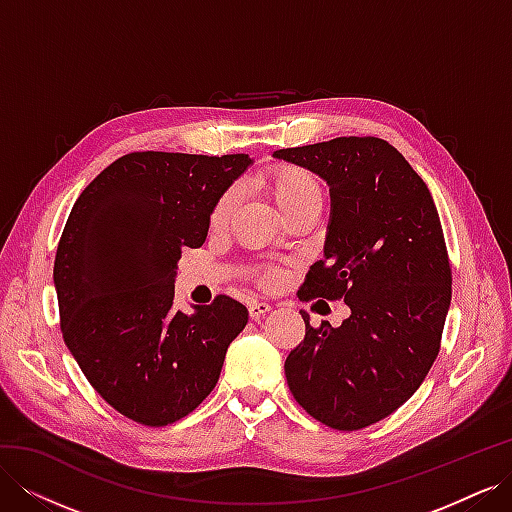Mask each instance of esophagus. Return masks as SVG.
<instances>
[{
    "mask_svg": "<svg viewBox=\"0 0 512 512\" xmlns=\"http://www.w3.org/2000/svg\"><path fill=\"white\" fill-rule=\"evenodd\" d=\"M247 312H250V316L254 320H258V318L265 316L267 312H271V305L265 303V301H252L250 305H247Z\"/></svg>",
    "mask_w": 512,
    "mask_h": 512,
    "instance_id": "1",
    "label": "esophagus"
}]
</instances>
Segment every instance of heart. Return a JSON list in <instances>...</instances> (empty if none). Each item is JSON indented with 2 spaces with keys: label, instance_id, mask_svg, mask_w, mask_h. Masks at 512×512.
Returning <instances> with one entry per match:
<instances>
[{
  "label": "heart",
  "instance_id": "heart-1",
  "mask_svg": "<svg viewBox=\"0 0 512 512\" xmlns=\"http://www.w3.org/2000/svg\"><path fill=\"white\" fill-rule=\"evenodd\" d=\"M260 185L262 190L273 198L277 209L284 213V218L292 211H299L305 207H320L322 203L320 181L314 177V173H309L307 168L299 164L282 162V164L269 166L265 173L260 175ZM235 203H237V192L232 188L220 194V198L215 200L209 213V226L213 230H222L228 226ZM282 277H284L282 269L269 267L258 273V282L265 288H275L282 282Z\"/></svg>",
  "mask_w": 512,
  "mask_h": 512
}]
</instances>
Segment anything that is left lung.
Wrapping results in <instances>:
<instances>
[{"label":"left lung","instance_id":"1","mask_svg":"<svg viewBox=\"0 0 512 512\" xmlns=\"http://www.w3.org/2000/svg\"><path fill=\"white\" fill-rule=\"evenodd\" d=\"M275 158L320 175L331 188L324 258L314 262L301 301H344L333 329L305 322L303 342L284 363L288 389L316 421L356 431L393 414L436 361L453 294L440 215L425 181L376 136H339L288 147Z\"/></svg>","mask_w":512,"mask_h":512}]
</instances>
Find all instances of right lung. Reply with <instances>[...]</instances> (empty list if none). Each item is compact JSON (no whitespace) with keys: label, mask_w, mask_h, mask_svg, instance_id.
<instances>
[{"label":"right lung","mask_w":512,"mask_h":512,"mask_svg":"<svg viewBox=\"0 0 512 512\" xmlns=\"http://www.w3.org/2000/svg\"><path fill=\"white\" fill-rule=\"evenodd\" d=\"M245 153L134 151L91 181L61 232L53 282L64 342L119 414L164 427L218 384L247 309L218 294L194 314L173 309L183 247L207 239L209 213L250 166Z\"/></svg>","instance_id":"add662e5"}]
</instances>
